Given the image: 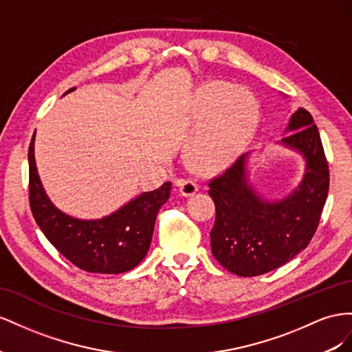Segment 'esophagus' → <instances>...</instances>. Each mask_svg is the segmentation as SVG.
I'll return each mask as SVG.
<instances>
[{"instance_id": "obj_1", "label": "esophagus", "mask_w": 352, "mask_h": 352, "mask_svg": "<svg viewBox=\"0 0 352 352\" xmlns=\"http://www.w3.org/2000/svg\"><path fill=\"white\" fill-rule=\"evenodd\" d=\"M175 184L179 187V195H183V196H193L199 190L197 183L193 182V179L179 178V179H177Z\"/></svg>"}]
</instances>
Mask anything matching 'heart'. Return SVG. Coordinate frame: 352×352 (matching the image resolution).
<instances>
[{"label": "heart", "instance_id": "b5f03b06", "mask_svg": "<svg viewBox=\"0 0 352 352\" xmlns=\"http://www.w3.org/2000/svg\"><path fill=\"white\" fill-rule=\"evenodd\" d=\"M258 120L254 96L226 82L208 85L202 93V109L188 155L202 170H217L230 165L252 137Z\"/></svg>", "mask_w": 352, "mask_h": 352}]
</instances>
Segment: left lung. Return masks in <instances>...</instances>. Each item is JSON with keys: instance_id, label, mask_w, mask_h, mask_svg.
<instances>
[{"instance_id": "1", "label": "left lung", "mask_w": 352, "mask_h": 352, "mask_svg": "<svg viewBox=\"0 0 352 352\" xmlns=\"http://www.w3.org/2000/svg\"><path fill=\"white\" fill-rule=\"evenodd\" d=\"M282 142L307 159L299 188L280 202H264L246 183L243 155L210 178L215 204L210 249L218 263L240 277H255L286 264L308 246L320 224L329 193V164L320 133L308 110L290 118Z\"/></svg>"}]
</instances>
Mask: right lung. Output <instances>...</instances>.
Masks as SVG:
<instances>
[{
    "mask_svg": "<svg viewBox=\"0 0 352 352\" xmlns=\"http://www.w3.org/2000/svg\"><path fill=\"white\" fill-rule=\"evenodd\" d=\"M70 88L67 93L74 91ZM29 144V205L38 227L60 254L88 273L119 274L137 267L147 255L159 209L169 199L170 183L143 193L115 214L82 221L60 212L50 202L39 182Z\"/></svg>",
    "mask_w": 352,
    "mask_h": 352,
    "instance_id": "obj_1",
    "label": "right lung"
}]
</instances>
